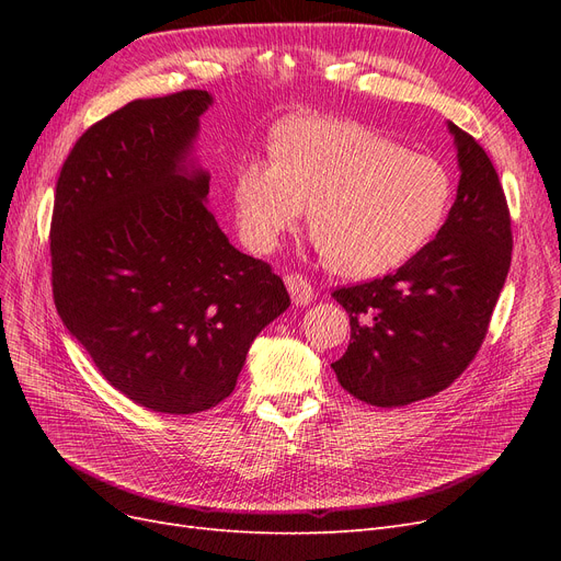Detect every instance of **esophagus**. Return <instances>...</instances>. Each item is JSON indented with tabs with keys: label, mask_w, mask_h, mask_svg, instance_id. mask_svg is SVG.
<instances>
[{
	"label": "esophagus",
	"mask_w": 561,
	"mask_h": 561,
	"mask_svg": "<svg viewBox=\"0 0 561 561\" xmlns=\"http://www.w3.org/2000/svg\"><path fill=\"white\" fill-rule=\"evenodd\" d=\"M285 285H287V293H290V297H293V304L295 307H309V304L313 301V287H311V283L304 278V276H299V274H290L285 278Z\"/></svg>",
	"instance_id": "1"
}]
</instances>
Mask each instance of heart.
I'll list each match as a JSON object with an SVG mask.
<instances>
[{
	"label": "heart",
	"mask_w": 561,
	"mask_h": 561,
	"mask_svg": "<svg viewBox=\"0 0 561 561\" xmlns=\"http://www.w3.org/2000/svg\"><path fill=\"white\" fill-rule=\"evenodd\" d=\"M454 182L437 159L404 151L360 124L295 116L271 138V159L236 165L231 201L243 241L271 252L299 229L339 276L365 280L412 262L443 229Z\"/></svg>",
	"instance_id": "heart-1"
}]
</instances>
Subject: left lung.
<instances>
[{"instance_id":"1","label":"left lung","mask_w":561,"mask_h":561,"mask_svg":"<svg viewBox=\"0 0 561 561\" xmlns=\"http://www.w3.org/2000/svg\"><path fill=\"white\" fill-rule=\"evenodd\" d=\"M447 128L461 178L443 229L396 274L332 295L351 318V344L332 369L367 404H410L461 375L511 271V215L496 168L468 133Z\"/></svg>"}]
</instances>
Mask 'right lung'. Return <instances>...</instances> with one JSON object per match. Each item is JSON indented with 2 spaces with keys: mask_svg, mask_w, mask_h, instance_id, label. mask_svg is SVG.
<instances>
[{
  "mask_svg": "<svg viewBox=\"0 0 561 561\" xmlns=\"http://www.w3.org/2000/svg\"><path fill=\"white\" fill-rule=\"evenodd\" d=\"M208 91L135 100L62 163L50 222L54 299L118 393L161 414L231 396L250 344L290 297L208 210L196 159Z\"/></svg>",
  "mask_w": 561,
  "mask_h": 561,
  "instance_id": "add662e5",
  "label": "right lung"
}]
</instances>
